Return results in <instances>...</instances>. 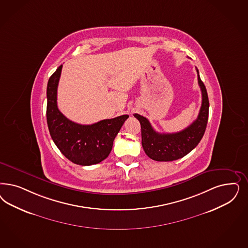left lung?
<instances>
[{
    "label": "left lung",
    "instance_id": "obj_1",
    "mask_svg": "<svg viewBox=\"0 0 248 248\" xmlns=\"http://www.w3.org/2000/svg\"><path fill=\"white\" fill-rule=\"evenodd\" d=\"M196 71L202 91V106L197 119L189 127L176 133H159L154 130L145 117L134 114L141 126V143L144 152L152 160L171 161L183 158L198 145L205 132L209 115V99L206 88L201 80L197 68Z\"/></svg>",
    "mask_w": 248,
    "mask_h": 248
}]
</instances>
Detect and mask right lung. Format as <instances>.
Listing matches in <instances>:
<instances>
[{
    "mask_svg": "<svg viewBox=\"0 0 248 248\" xmlns=\"http://www.w3.org/2000/svg\"><path fill=\"white\" fill-rule=\"evenodd\" d=\"M63 65L57 67L48 80L46 120L52 140L66 159L89 166L101 162L111 152L114 139L128 115L81 125L65 118L57 108V87Z\"/></svg>",
    "mask_w": 248,
    "mask_h": 248,
    "instance_id": "add662e5",
    "label": "right lung"
}]
</instances>
